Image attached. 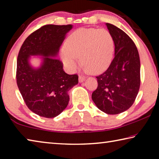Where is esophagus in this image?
Masks as SVG:
<instances>
[{
  "instance_id": "1",
  "label": "esophagus",
  "mask_w": 159,
  "mask_h": 159,
  "mask_svg": "<svg viewBox=\"0 0 159 159\" xmlns=\"http://www.w3.org/2000/svg\"><path fill=\"white\" fill-rule=\"evenodd\" d=\"M85 76H81V75H79V82L80 83H81V82H83L85 80Z\"/></svg>"
}]
</instances>
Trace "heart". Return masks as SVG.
Wrapping results in <instances>:
<instances>
[{
	"label": "heart",
	"mask_w": 159,
	"mask_h": 159,
	"mask_svg": "<svg viewBox=\"0 0 159 159\" xmlns=\"http://www.w3.org/2000/svg\"><path fill=\"white\" fill-rule=\"evenodd\" d=\"M114 52L112 34L104 29H79L68 37L61 59L67 69L76 70L80 61L85 70L99 74L108 68Z\"/></svg>",
	"instance_id": "1"
}]
</instances>
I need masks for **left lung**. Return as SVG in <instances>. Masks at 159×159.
<instances>
[{
  "mask_svg": "<svg viewBox=\"0 0 159 159\" xmlns=\"http://www.w3.org/2000/svg\"><path fill=\"white\" fill-rule=\"evenodd\" d=\"M114 40L115 56L109 68L96 76L98 88L92 99L107 114H118L133 105L140 86V60L138 48L121 29L107 23Z\"/></svg>",
  "mask_w": 159,
  "mask_h": 159,
  "instance_id": "8db88e82",
  "label": "left lung"
}]
</instances>
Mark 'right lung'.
Segmentation results:
<instances>
[{"label": "right lung", "instance_id": "1", "mask_svg": "<svg viewBox=\"0 0 159 159\" xmlns=\"http://www.w3.org/2000/svg\"><path fill=\"white\" fill-rule=\"evenodd\" d=\"M71 25H48L26 38L19 52L16 80L26 105L35 114L45 118L57 116L69 101V90L79 83L77 74L64 71L63 64L55 58ZM31 55L44 56L39 69L29 65Z\"/></svg>", "mask_w": 159, "mask_h": 159}]
</instances>
